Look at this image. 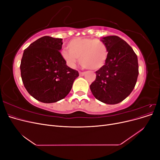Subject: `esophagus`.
<instances>
[{
	"label": "esophagus",
	"instance_id": "1",
	"mask_svg": "<svg viewBox=\"0 0 160 160\" xmlns=\"http://www.w3.org/2000/svg\"><path fill=\"white\" fill-rule=\"evenodd\" d=\"M85 72H81V71H79V75L80 76H83L85 75Z\"/></svg>",
	"mask_w": 160,
	"mask_h": 160
}]
</instances>
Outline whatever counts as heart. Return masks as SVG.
<instances>
[{
    "instance_id": "b5f03b06",
    "label": "heart",
    "mask_w": 160,
    "mask_h": 160,
    "mask_svg": "<svg viewBox=\"0 0 160 160\" xmlns=\"http://www.w3.org/2000/svg\"><path fill=\"white\" fill-rule=\"evenodd\" d=\"M67 49H62L61 57L67 65L75 68L79 57L81 64L91 70H99L105 65L108 57V49L99 39L88 37H75L67 43Z\"/></svg>"
}]
</instances>
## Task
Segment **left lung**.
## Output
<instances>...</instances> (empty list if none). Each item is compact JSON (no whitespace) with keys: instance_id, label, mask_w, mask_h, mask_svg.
<instances>
[{"instance_id":"1","label":"left lung","mask_w":160,"mask_h":160,"mask_svg":"<svg viewBox=\"0 0 160 160\" xmlns=\"http://www.w3.org/2000/svg\"><path fill=\"white\" fill-rule=\"evenodd\" d=\"M108 49L105 65L97 71L90 85L95 98L104 103L117 104L132 93L139 74L138 57L133 49L118 36L101 38Z\"/></svg>"}]
</instances>
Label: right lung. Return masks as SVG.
Wrapping results in <instances>:
<instances>
[{
  "label": "right lung",
  "instance_id": "right-lung-1",
  "mask_svg": "<svg viewBox=\"0 0 160 160\" xmlns=\"http://www.w3.org/2000/svg\"><path fill=\"white\" fill-rule=\"evenodd\" d=\"M62 39L45 36L24 51L21 74L25 89L35 99L51 103L64 99L79 77L61 57Z\"/></svg>",
  "mask_w": 160,
  "mask_h": 160
}]
</instances>
